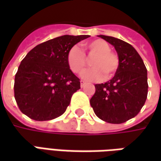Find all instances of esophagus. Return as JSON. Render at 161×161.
Listing matches in <instances>:
<instances>
[{"label": "esophagus", "instance_id": "esophagus-1", "mask_svg": "<svg viewBox=\"0 0 161 161\" xmlns=\"http://www.w3.org/2000/svg\"><path fill=\"white\" fill-rule=\"evenodd\" d=\"M85 84H86V83H85L84 81H83V80L80 81V86H81V88H84V86H85Z\"/></svg>", "mask_w": 161, "mask_h": 161}]
</instances>
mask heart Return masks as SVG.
Returning <instances> with one entry per match:
<instances>
[{"label": "heart", "instance_id": "heart-1", "mask_svg": "<svg viewBox=\"0 0 161 161\" xmlns=\"http://www.w3.org/2000/svg\"><path fill=\"white\" fill-rule=\"evenodd\" d=\"M84 49L95 57L91 59L92 68L84 70L81 77L89 82H97L103 78L108 79L116 72L119 66L117 55L110 52V46L103 40H96L84 44ZM67 64L74 73L82 72L86 64L84 53L77 46L71 47L67 53Z\"/></svg>", "mask_w": 161, "mask_h": 161}]
</instances>
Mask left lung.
Returning <instances> with one entry per match:
<instances>
[{"mask_svg": "<svg viewBox=\"0 0 161 161\" xmlns=\"http://www.w3.org/2000/svg\"><path fill=\"white\" fill-rule=\"evenodd\" d=\"M115 47L119 58L114 77L95 85L96 92L91 105L103 121L120 124L135 117L145 104L147 97V70L133 46L123 40L98 35Z\"/></svg>", "mask_w": 161, "mask_h": 161, "instance_id": "obj_1", "label": "left lung"}]
</instances>
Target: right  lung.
Here are the masks:
<instances>
[{
	"instance_id": "1",
	"label": "right lung",
	"mask_w": 161,
	"mask_h": 161,
	"mask_svg": "<svg viewBox=\"0 0 161 161\" xmlns=\"http://www.w3.org/2000/svg\"><path fill=\"white\" fill-rule=\"evenodd\" d=\"M89 35H64L36 46L20 62L14 78V98L20 111L35 121L63 115L79 78L67 64L68 51Z\"/></svg>"
}]
</instances>
